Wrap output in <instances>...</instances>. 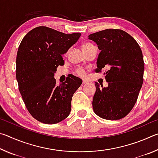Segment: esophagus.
I'll return each mask as SVG.
<instances>
[{
  "instance_id": "34e87169",
  "label": "esophagus",
  "mask_w": 158,
  "mask_h": 158,
  "mask_svg": "<svg viewBox=\"0 0 158 158\" xmlns=\"http://www.w3.org/2000/svg\"><path fill=\"white\" fill-rule=\"evenodd\" d=\"M88 83H89V81H88L87 80L84 79V80H83V81H82V84H88Z\"/></svg>"
}]
</instances>
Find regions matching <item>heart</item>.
Instances as JSON below:
<instances>
[{"instance_id": "b5f03b06", "label": "heart", "mask_w": 158, "mask_h": 158, "mask_svg": "<svg viewBox=\"0 0 158 158\" xmlns=\"http://www.w3.org/2000/svg\"><path fill=\"white\" fill-rule=\"evenodd\" d=\"M94 47V45L90 43V42H84L82 44V49L85 53H87L90 49H92ZM75 74L79 77H84L85 75V71L84 68H77L75 69Z\"/></svg>"}]
</instances>
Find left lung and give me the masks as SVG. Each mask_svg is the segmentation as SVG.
Segmentation results:
<instances>
[{"label":"left lung","mask_w":158,"mask_h":158,"mask_svg":"<svg viewBox=\"0 0 158 158\" xmlns=\"http://www.w3.org/2000/svg\"><path fill=\"white\" fill-rule=\"evenodd\" d=\"M101 52L95 73H102L108 87L95 82L93 111L102 118L119 120L127 116L137 100L143 81L144 62L139 45L121 29H105L89 35Z\"/></svg>","instance_id":"left-lung-1"}]
</instances>
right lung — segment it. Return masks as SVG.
Masks as SVG:
<instances>
[{
    "mask_svg": "<svg viewBox=\"0 0 158 158\" xmlns=\"http://www.w3.org/2000/svg\"><path fill=\"white\" fill-rule=\"evenodd\" d=\"M80 36V33L65 34L38 26L19 44L16 60L19 90L29 113L42 123H58L70 113L72 98L81 79L70 74L57 84L53 76L58 67L64 65L63 54Z\"/></svg>",
    "mask_w": 158,
    "mask_h": 158,
    "instance_id": "right-lung-1",
    "label": "right lung"
}]
</instances>
